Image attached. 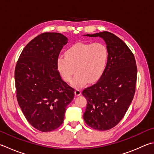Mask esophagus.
Listing matches in <instances>:
<instances>
[{
    "label": "esophagus",
    "mask_w": 154,
    "mask_h": 154,
    "mask_svg": "<svg viewBox=\"0 0 154 154\" xmlns=\"http://www.w3.org/2000/svg\"><path fill=\"white\" fill-rule=\"evenodd\" d=\"M75 95L76 96H80L81 94V91L79 89H76V91L74 92Z\"/></svg>",
    "instance_id": "34e87169"
}]
</instances>
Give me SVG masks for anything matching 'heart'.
I'll return each instance as SVG.
<instances>
[{
    "instance_id": "b5f03b06",
    "label": "heart",
    "mask_w": 154,
    "mask_h": 154,
    "mask_svg": "<svg viewBox=\"0 0 154 154\" xmlns=\"http://www.w3.org/2000/svg\"><path fill=\"white\" fill-rule=\"evenodd\" d=\"M66 56H60L57 59V68L61 76L75 88L85 86L88 82L98 80L105 70L109 53L105 45L101 43H77L69 47Z\"/></svg>"
}]
</instances>
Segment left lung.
I'll use <instances>...</instances> for the list:
<instances>
[{
	"label": "left lung",
	"mask_w": 154,
	"mask_h": 154,
	"mask_svg": "<svg viewBox=\"0 0 154 154\" xmlns=\"http://www.w3.org/2000/svg\"><path fill=\"white\" fill-rule=\"evenodd\" d=\"M86 35L103 38L109 57L100 79L82 91L87 100L84 120L92 129L106 131L120 122L132 102L135 92L137 66L132 51L115 35L103 31Z\"/></svg>",
	"instance_id": "left-lung-1"
}]
</instances>
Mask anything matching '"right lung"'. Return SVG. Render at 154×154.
<instances>
[{"instance_id":"add662e5","label":"right lung","mask_w":154,"mask_h":154,"mask_svg":"<svg viewBox=\"0 0 154 154\" xmlns=\"http://www.w3.org/2000/svg\"><path fill=\"white\" fill-rule=\"evenodd\" d=\"M68 38L60 33H43L23 49L17 61L14 79L17 99L34 128L54 131L62 124L74 89L60 76L57 59Z\"/></svg>"}]
</instances>
